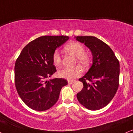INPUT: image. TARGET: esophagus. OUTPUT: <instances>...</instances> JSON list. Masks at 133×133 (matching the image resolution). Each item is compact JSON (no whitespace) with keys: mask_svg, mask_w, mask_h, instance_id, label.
Masks as SVG:
<instances>
[{"mask_svg":"<svg viewBox=\"0 0 133 133\" xmlns=\"http://www.w3.org/2000/svg\"><path fill=\"white\" fill-rule=\"evenodd\" d=\"M68 82L69 84H72L75 82V81H74V80H68Z\"/></svg>","mask_w":133,"mask_h":133,"instance_id":"obj_1","label":"esophagus"}]
</instances>
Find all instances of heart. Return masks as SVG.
I'll list each match as a JSON object with an SVG mask.
<instances>
[{"instance_id":"obj_1","label":"heart","mask_w":133,"mask_h":133,"mask_svg":"<svg viewBox=\"0 0 133 133\" xmlns=\"http://www.w3.org/2000/svg\"><path fill=\"white\" fill-rule=\"evenodd\" d=\"M64 49L68 53L76 57V61L86 68L90 65L92 57L89 52H85V48L83 44L77 41L69 43L64 47ZM52 62L56 66H59L62 64V58L57 51H55L52 54ZM82 68L80 65H76L73 68H63L58 71V76L61 78L72 80L78 77L82 74Z\"/></svg>"}]
</instances>
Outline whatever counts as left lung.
Here are the masks:
<instances>
[{"label": "left lung", "mask_w": 133, "mask_h": 133, "mask_svg": "<svg viewBox=\"0 0 133 133\" xmlns=\"http://www.w3.org/2000/svg\"><path fill=\"white\" fill-rule=\"evenodd\" d=\"M90 49L93 64L79 81L84 84L77 94L79 103L87 109L98 110L111 102L118 89L119 63L110 46L95 36H77Z\"/></svg>", "instance_id": "left-lung-1"}]
</instances>
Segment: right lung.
Returning a JSON list of instances; mask_svg holds the SVG:
<instances>
[{"label":"right lung","instance_id":"1","mask_svg":"<svg viewBox=\"0 0 133 133\" xmlns=\"http://www.w3.org/2000/svg\"><path fill=\"white\" fill-rule=\"evenodd\" d=\"M67 36H43L26 44L15 64V85L19 96L36 111L49 109L68 84L64 79L47 80L56 72L52 62L56 49L69 39Z\"/></svg>","mask_w":133,"mask_h":133}]
</instances>
